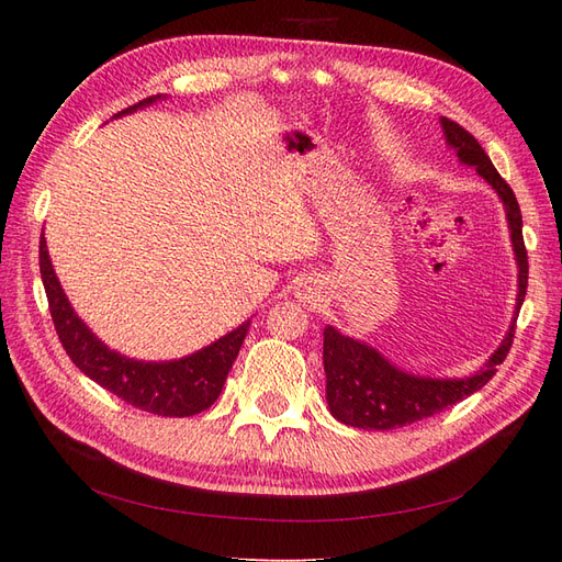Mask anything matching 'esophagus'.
Returning a JSON list of instances; mask_svg holds the SVG:
<instances>
[{"label": "esophagus", "instance_id": "esophagus-1", "mask_svg": "<svg viewBox=\"0 0 562 562\" xmlns=\"http://www.w3.org/2000/svg\"><path fill=\"white\" fill-rule=\"evenodd\" d=\"M297 297H300L302 302H312V300L316 297L314 283H312V281H304V283L297 288Z\"/></svg>", "mask_w": 562, "mask_h": 562}]
</instances>
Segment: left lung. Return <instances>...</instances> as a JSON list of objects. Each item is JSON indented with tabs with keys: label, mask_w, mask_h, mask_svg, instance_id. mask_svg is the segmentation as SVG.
Segmentation results:
<instances>
[{
	"label": "left lung",
	"mask_w": 562,
	"mask_h": 562,
	"mask_svg": "<svg viewBox=\"0 0 562 562\" xmlns=\"http://www.w3.org/2000/svg\"><path fill=\"white\" fill-rule=\"evenodd\" d=\"M448 143L457 149L459 161L475 166L497 194L502 196L512 229V241L518 260V302L516 312L522 307L527 293V250L522 241V215L518 199L512 187L497 173L481 143L473 135L450 119H440ZM516 335V323L504 337L502 347L492 353L487 366L467 380H431L415 378L391 366L375 349L356 342L351 337L339 335L335 328L323 330V368H326V398L333 417L347 427L391 431L407 424L434 417L446 407L471 396L473 391L483 389L495 378L497 366L512 351Z\"/></svg>",
	"instance_id": "1"
}]
</instances>
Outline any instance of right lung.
Returning a JSON list of instances; mask_svg holds the SVG:
<instances>
[{
	"instance_id": "1",
	"label": "right lung",
	"mask_w": 562,
	"mask_h": 562,
	"mask_svg": "<svg viewBox=\"0 0 562 562\" xmlns=\"http://www.w3.org/2000/svg\"><path fill=\"white\" fill-rule=\"evenodd\" d=\"M151 100L155 98L140 100L138 105H131L119 114L149 105ZM40 271L60 345L83 375L138 411L161 417H190L209 411L215 403L234 359L239 356L248 323L187 359L171 363L133 361L110 351L75 314L50 267L44 234L40 241Z\"/></svg>"
}]
</instances>
